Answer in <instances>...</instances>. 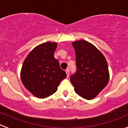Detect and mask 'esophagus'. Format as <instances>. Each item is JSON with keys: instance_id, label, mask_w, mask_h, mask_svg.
<instances>
[{"instance_id": "1", "label": "esophagus", "mask_w": 128, "mask_h": 128, "mask_svg": "<svg viewBox=\"0 0 128 128\" xmlns=\"http://www.w3.org/2000/svg\"><path fill=\"white\" fill-rule=\"evenodd\" d=\"M66 74H67V76H68V77H69V69H66Z\"/></svg>"}]
</instances>
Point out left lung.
<instances>
[{"label":"left lung","mask_w":128,"mask_h":128,"mask_svg":"<svg viewBox=\"0 0 128 128\" xmlns=\"http://www.w3.org/2000/svg\"><path fill=\"white\" fill-rule=\"evenodd\" d=\"M72 46L76 52L77 70L70 76V82L77 94L92 100L108 84V64L102 53L88 41H76Z\"/></svg>","instance_id":"1"}]
</instances>
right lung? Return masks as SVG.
<instances>
[{
  "instance_id": "obj_1",
  "label": "right lung",
  "mask_w": 128,
  "mask_h": 128,
  "mask_svg": "<svg viewBox=\"0 0 128 128\" xmlns=\"http://www.w3.org/2000/svg\"><path fill=\"white\" fill-rule=\"evenodd\" d=\"M56 42H46L34 48L23 64L21 79L24 86L40 98L52 95L66 77L59 61L54 57Z\"/></svg>"
}]
</instances>
